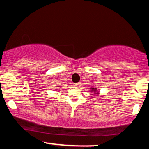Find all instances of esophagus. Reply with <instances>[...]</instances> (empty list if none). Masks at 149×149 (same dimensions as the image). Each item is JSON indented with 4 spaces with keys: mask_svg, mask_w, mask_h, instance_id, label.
I'll use <instances>...</instances> for the list:
<instances>
[{
    "mask_svg": "<svg viewBox=\"0 0 149 149\" xmlns=\"http://www.w3.org/2000/svg\"><path fill=\"white\" fill-rule=\"evenodd\" d=\"M74 85H75V86H76V87H78L80 85L79 83H74Z\"/></svg>",
    "mask_w": 149,
    "mask_h": 149,
    "instance_id": "obj_1",
    "label": "esophagus"
}]
</instances>
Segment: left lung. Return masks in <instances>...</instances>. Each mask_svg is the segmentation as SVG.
<instances>
[{
  "instance_id": "left-lung-1",
  "label": "left lung",
  "mask_w": 149,
  "mask_h": 149,
  "mask_svg": "<svg viewBox=\"0 0 149 149\" xmlns=\"http://www.w3.org/2000/svg\"><path fill=\"white\" fill-rule=\"evenodd\" d=\"M90 89H92V92H97V88H90ZM96 94H99V92H97Z\"/></svg>"
}]
</instances>
